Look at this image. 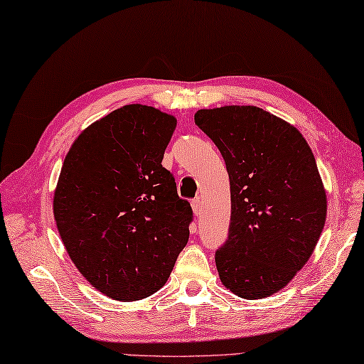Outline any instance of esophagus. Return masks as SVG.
<instances>
[{
  "mask_svg": "<svg viewBox=\"0 0 364 364\" xmlns=\"http://www.w3.org/2000/svg\"><path fill=\"white\" fill-rule=\"evenodd\" d=\"M191 209H193V214L195 215H200L201 214V201H200V198H196V200L191 201Z\"/></svg>",
  "mask_w": 364,
  "mask_h": 364,
  "instance_id": "obj_1",
  "label": "esophagus"
}]
</instances>
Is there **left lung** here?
Listing matches in <instances>:
<instances>
[{"label":"left lung","mask_w":364,"mask_h":364,"mask_svg":"<svg viewBox=\"0 0 364 364\" xmlns=\"http://www.w3.org/2000/svg\"><path fill=\"white\" fill-rule=\"evenodd\" d=\"M231 191L228 241L215 252L223 287L244 299L285 289L314 253L326 220V191L309 144L289 122L257 106L200 109Z\"/></svg>","instance_id":"1"}]
</instances>
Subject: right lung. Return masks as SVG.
<instances>
[{"label": "right lung", "mask_w": 364, "mask_h": 364, "mask_svg": "<svg viewBox=\"0 0 364 364\" xmlns=\"http://www.w3.org/2000/svg\"><path fill=\"white\" fill-rule=\"evenodd\" d=\"M174 115L127 105L93 122L70 152L53 193L68 255L95 289L138 301L166 284L193 217L161 166Z\"/></svg>", "instance_id": "1"}]
</instances>
